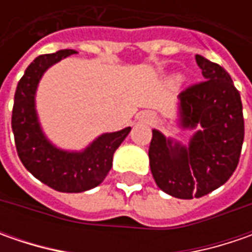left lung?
I'll return each mask as SVG.
<instances>
[{"mask_svg": "<svg viewBox=\"0 0 252 252\" xmlns=\"http://www.w3.org/2000/svg\"><path fill=\"white\" fill-rule=\"evenodd\" d=\"M203 81L181 92L184 127L202 129L189 147L172 146L153 130L149 158L158 188L179 199L200 198L221 187L236 171L244 141V116L240 92L219 64L196 54Z\"/></svg>", "mask_w": 252, "mask_h": 252, "instance_id": "left-lung-1", "label": "left lung"}]
</instances>
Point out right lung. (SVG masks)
Returning a JSON list of instances; mask_svg holds the SVG:
<instances>
[{
  "mask_svg": "<svg viewBox=\"0 0 252 252\" xmlns=\"http://www.w3.org/2000/svg\"><path fill=\"white\" fill-rule=\"evenodd\" d=\"M74 50H59L36 57L26 68L15 91L12 131L18 156L34 178L59 192H84L99 185L112 167L113 153L130 127L98 137L84 153L57 150L44 139L34 112V91L42 74Z\"/></svg>",
  "mask_w": 252,
  "mask_h": 252,
  "instance_id": "1",
  "label": "right lung"
}]
</instances>
